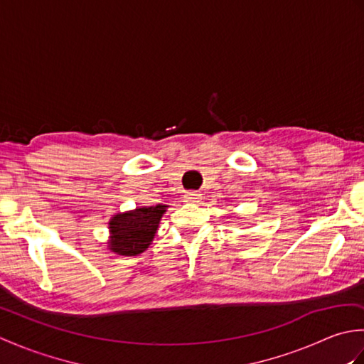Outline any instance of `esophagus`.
I'll return each instance as SVG.
<instances>
[{"mask_svg":"<svg viewBox=\"0 0 364 364\" xmlns=\"http://www.w3.org/2000/svg\"><path fill=\"white\" fill-rule=\"evenodd\" d=\"M200 200H202V194H198V192H186V194H184V202H188V203H198Z\"/></svg>","mask_w":364,"mask_h":364,"instance_id":"obj_1","label":"esophagus"}]
</instances>
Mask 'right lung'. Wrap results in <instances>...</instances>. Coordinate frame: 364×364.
Returning <instances> with one entry per match:
<instances>
[{"label": "right lung", "instance_id": "1", "mask_svg": "<svg viewBox=\"0 0 364 364\" xmlns=\"http://www.w3.org/2000/svg\"><path fill=\"white\" fill-rule=\"evenodd\" d=\"M166 210L167 205H156L115 214L109 220V250L123 257H136L145 252Z\"/></svg>", "mask_w": 364, "mask_h": 364}]
</instances>
